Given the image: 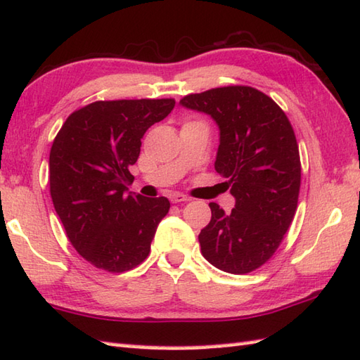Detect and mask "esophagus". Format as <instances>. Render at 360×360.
I'll return each mask as SVG.
<instances>
[{"mask_svg": "<svg viewBox=\"0 0 360 360\" xmlns=\"http://www.w3.org/2000/svg\"><path fill=\"white\" fill-rule=\"evenodd\" d=\"M169 201H172V202H186V201H188V197H186V195H182L179 192H173V193H169Z\"/></svg>", "mask_w": 360, "mask_h": 360, "instance_id": "1", "label": "esophagus"}]
</instances>
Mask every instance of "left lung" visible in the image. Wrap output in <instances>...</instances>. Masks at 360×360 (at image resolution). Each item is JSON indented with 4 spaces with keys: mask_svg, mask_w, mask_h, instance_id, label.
Returning a JSON list of instances; mask_svg holds the SVG:
<instances>
[{
    "mask_svg": "<svg viewBox=\"0 0 360 360\" xmlns=\"http://www.w3.org/2000/svg\"><path fill=\"white\" fill-rule=\"evenodd\" d=\"M179 103L217 124L214 167L236 201L231 212L209 202L212 217L198 236L202 257L230 274L258 269L278 248L297 207L300 160L288 117L250 86L209 89Z\"/></svg>",
    "mask_w": 360,
    "mask_h": 360,
    "instance_id": "left-lung-1",
    "label": "left lung"
}]
</instances>
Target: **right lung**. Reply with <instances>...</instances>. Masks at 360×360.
<instances>
[{"label": "right lung", "instance_id": "1", "mask_svg": "<svg viewBox=\"0 0 360 360\" xmlns=\"http://www.w3.org/2000/svg\"><path fill=\"white\" fill-rule=\"evenodd\" d=\"M173 99L99 101L72 113L50 151V193L68 238L99 269L124 272L149 255L165 197L129 192L141 139Z\"/></svg>", "mask_w": 360, "mask_h": 360}]
</instances>
